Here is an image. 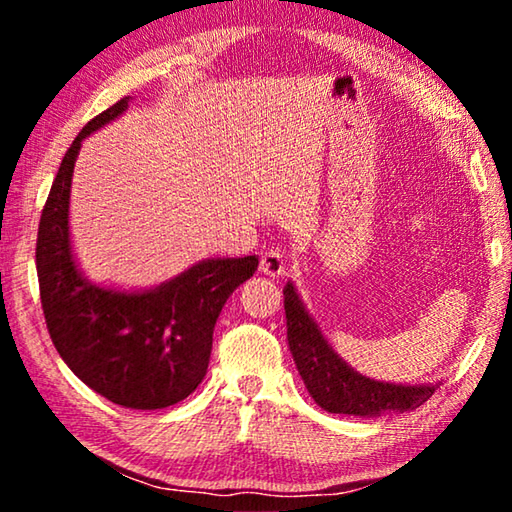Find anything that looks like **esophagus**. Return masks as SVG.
Wrapping results in <instances>:
<instances>
[{"instance_id": "esophagus-1", "label": "esophagus", "mask_w": 512, "mask_h": 512, "mask_svg": "<svg viewBox=\"0 0 512 512\" xmlns=\"http://www.w3.org/2000/svg\"><path fill=\"white\" fill-rule=\"evenodd\" d=\"M259 271L268 277H280L287 273V259L280 253V250H268L262 255V262H259Z\"/></svg>"}]
</instances>
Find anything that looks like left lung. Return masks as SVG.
Listing matches in <instances>:
<instances>
[{"instance_id": "obj_1", "label": "left lung", "mask_w": 512, "mask_h": 512, "mask_svg": "<svg viewBox=\"0 0 512 512\" xmlns=\"http://www.w3.org/2000/svg\"><path fill=\"white\" fill-rule=\"evenodd\" d=\"M284 314L291 357L309 395L327 413L377 418L384 413L413 411L440 386L379 381L348 366L320 332L316 318L309 314L291 280L284 287Z\"/></svg>"}]
</instances>
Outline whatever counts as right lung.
<instances>
[{
    "instance_id": "add662e5",
    "label": "right lung",
    "mask_w": 512,
    "mask_h": 512,
    "mask_svg": "<svg viewBox=\"0 0 512 512\" xmlns=\"http://www.w3.org/2000/svg\"><path fill=\"white\" fill-rule=\"evenodd\" d=\"M131 97L85 124L69 146L40 216L36 268L51 341L94 393L126 409H164L201 384L225 300L257 271L259 257H212L149 289L92 282L69 232L74 164L85 137L117 121Z\"/></svg>"
}]
</instances>
